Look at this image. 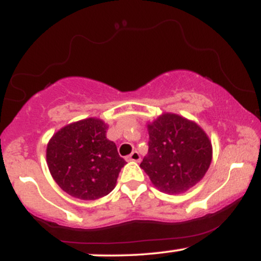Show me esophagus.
<instances>
[{
  "mask_svg": "<svg viewBox=\"0 0 261 261\" xmlns=\"http://www.w3.org/2000/svg\"><path fill=\"white\" fill-rule=\"evenodd\" d=\"M128 161H134V162H139L141 160L140 157V153L137 151H133V153H131L130 155L127 157Z\"/></svg>",
  "mask_w": 261,
  "mask_h": 261,
  "instance_id": "34e87169",
  "label": "esophagus"
}]
</instances>
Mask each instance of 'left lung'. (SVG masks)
I'll use <instances>...</instances> for the list:
<instances>
[{"instance_id":"8db88e82","label":"left lung","mask_w":261,"mask_h":261,"mask_svg":"<svg viewBox=\"0 0 261 261\" xmlns=\"http://www.w3.org/2000/svg\"><path fill=\"white\" fill-rule=\"evenodd\" d=\"M147 128L148 153L140 167L155 188L180 194L201 180L211 164L212 145L196 122L164 113Z\"/></svg>"}]
</instances>
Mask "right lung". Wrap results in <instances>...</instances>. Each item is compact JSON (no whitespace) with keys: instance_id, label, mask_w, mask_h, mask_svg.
<instances>
[{"instance_id":"add662e5","label":"right lung","mask_w":261,"mask_h":261,"mask_svg":"<svg viewBox=\"0 0 261 261\" xmlns=\"http://www.w3.org/2000/svg\"><path fill=\"white\" fill-rule=\"evenodd\" d=\"M107 130L103 120L88 118L66 125L47 143V167L68 195L97 200L115 188L126 162L115 143L107 139Z\"/></svg>"}]
</instances>
